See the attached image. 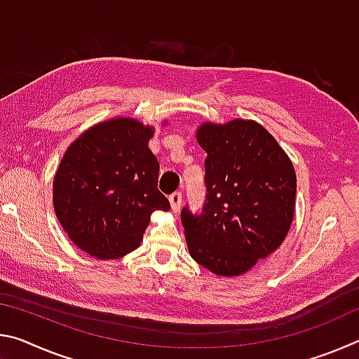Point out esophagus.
I'll list each match as a JSON object with an SVG mask.
<instances>
[{
    "label": "esophagus",
    "instance_id": "34e87169",
    "mask_svg": "<svg viewBox=\"0 0 359 359\" xmlns=\"http://www.w3.org/2000/svg\"><path fill=\"white\" fill-rule=\"evenodd\" d=\"M169 203H171L172 210L177 212L180 209V204H182V193L180 191L172 193L171 196H169Z\"/></svg>",
    "mask_w": 359,
    "mask_h": 359
}]
</instances>
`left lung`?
<instances>
[{
  "instance_id": "1",
  "label": "left lung",
  "mask_w": 359,
  "mask_h": 359,
  "mask_svg": "<svg viewBox=\"0 0 359 359\" xmlns=\"http://www.w3.org/2000/svg\"><path fill=\"white\" fill-rule=\"evenodd\" d=\"M205 199L201 212H180L193 259L217 276L247 272L287 236L294 215L296 174L290 158L252 120L204 123Z\"/></svg>"
}]
</instances>
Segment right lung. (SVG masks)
Listing matches in <instances>:
<instances>
[{
  "instance_id": "right-lung-1",
  "label": "right lung",
  "mask_w": 359,
  "mask_h": 359,
  "mask_svg": "<svg viewBox=\"0 0 359 359\" xmlns=\"http://www.w3.org/2000/svg\"><path fill=\"white\" fill-rule=\"evenodd\" d=\"M150 126L114 118L66 150L53 180V208L69 239L92 257H123L141 244L155 210H169L158 190Z\"/></svg>"
}]
</instances>
